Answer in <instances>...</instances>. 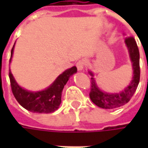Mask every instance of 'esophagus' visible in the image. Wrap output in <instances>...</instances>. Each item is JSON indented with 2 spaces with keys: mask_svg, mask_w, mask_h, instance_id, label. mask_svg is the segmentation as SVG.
<instances>
[{
  "mask_svg": "<svg viewBox=\"0 0 148 148\" xmlns=\"http://www.w3.org/2000/svg\"><path fill=\"white\" fill-rule=\"evenodd\" d=\"M76 66H77L78 71H83L84 66H85V62L83 60H79L76 63Z\"/></svg>",
  "mask_w": 148,
  "mask_h": 148,
  "instance_id": "34e87169",
  "label": "esophagus"
}]
</instances>
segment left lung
I'll use <instances>...</instances> for the list:
<instances>
[{"mask_svg":"<svg viewBox=\"0 0 148 148\" xmlns=\"http://www.w3.org/2000/svg\"><path fill=\"white\" fill-rule=\"evenodd\" d=\"M125 43L127 46L131 61L132 63L133 77L131 83L123 91L118 93H109L103 92L97 86L93 78V74L89 71L92 76L90 80V97L97 106L106 109H116L124 106L132 97L140 82V52L136 42L133 37H126Z\"/></svg>","mask_w":148,"mask_h":148,"instance_id":"obj_1","label":"left lung"}]
</instances>
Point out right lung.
Segmentation results:
<instances>
[{
	"instance_id": "right-lung-1",
	"label": "right lung",
	"mask_w": 148,
	"mask_h": 148,
	"mask_svg": "<svg viewBox=\"0 0 148 148\" xmlns=\"http://www.w3.org/2000/svg\"><path fill=\"white\" fill-rule=\"evenodd\" d=\"M14 46L11 51V62ZM77 72V67H73L65 71L58 76L56 80L46 90L38 92H31L24 90L17 84L9 70V79L12 93L18 103L24 109L37 113H51L59 108L62 102V92L71 76Z\"/></svg>"
}]
</instances>
